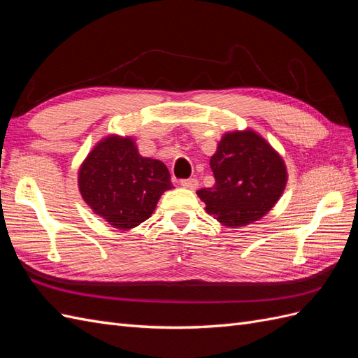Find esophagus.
<instances>
[{"mask_svg":"<svg viewBox=\"0 0 358 358\" xmlns=\"http://www.w3.org/2000/svg\"><path fill=\"white\" fill-rule=\"evenodd\" d=\"M180 185L183 188H188V189H197L199 180L197 179H182L180 180Z\"/></svg>","mask_w":358,"mask_h":358,"instance_id":"1","label":"esophagus"}]
</instances>
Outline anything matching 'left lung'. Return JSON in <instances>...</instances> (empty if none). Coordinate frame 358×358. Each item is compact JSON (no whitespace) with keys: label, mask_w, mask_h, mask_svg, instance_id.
<instances>
[{"label":"left lung","mask_w":358,"mask_h":358,"mask_svg":"<svg viewBox=\"0 0 358 358\" xmlns=\"http://www.w3.org/2000/svg\"><path fill=\"white\" fill-rule=\"evenodd\" d=\"M212 188L197 191L206 212L224 227L239 229L262 220L287 185L284 159L252 129L225 133L210 158Z\"/></svg>","instance_id":"obj_1"}]
</instances>
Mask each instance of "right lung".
Here are the masks:
<instances>
[{"instance_id":"right-lung-1","label":"right lung","mask_w":358,"mask_h":358,"mask_svg":"<svg viewBox=\"0 0 358 358\" xmlns=\"http://www.w3.org/2000/svg\"><path fill=\"white\" fill-rule=\"evenodd\" d=\"M78 183L94 213L119 230L146 221L162 192L173 188L164 162L142 157L131 137L115 134L100 140L85 158Z\"/></svg>"}]
</instances>
